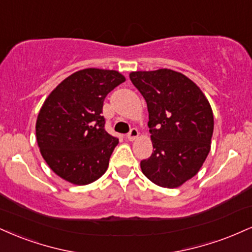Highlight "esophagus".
I'll use <instances>...</instances> for the list:
<instances>
[{
	"label": "esophagus",
	"instance_id": "obj_1",
	"mask_svg": "<svg viewBox=\"0 0 252 252\" xmlns=\"http://www.w3.org/2000/svg\"><path fill=\"white\" fill-rule=\"evenodd\" d=\"M137 136H138V130L135 129V128H132L128 132V135H126V138H128L129 141H134V139L137 137Z\"/></svg>",
	"mask_w": 252,
	"mask_h": 252
}]
</instances>
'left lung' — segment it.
Masks as SVG:
<instances>
[{
  "mask_svg": "<svg viewBox=\"0 0 252 252\" xmlns=\"http://www.w3.org/2000/svg\"><path fill=\"white\" fill-rule=\"evenodd\" d=\"M132 84L147 102L154 153L141 160L153 183L177 188L198 172L210 151L214 115L193 82L170 69L135 71Z\"/></svg>",
  "mask_w": 252,
  "mask_h": 252,
  "instance_id": "8db88e82",
  "label": "left lung"
}]
</instances>
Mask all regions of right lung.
I'll return each instance as SVG.
<instances>
[{
	"instance_id": "right-lung-1",
	"label": "right lung",
	"mask_w": 252,
	"mask_h": 252,
	"mask_svg": "<svg viewBox=\"0 0 252 252\" xmlns=\"http://www.w3.org/2000/svg\"><path fill=\"white\" fill-rule=\"evenodd\" d=\"M124 81L118 71L83 69L61 82L45 99L36 138L42 157L63 180L86 186L107 171L118 138L105 131L103 102Z\"/></svg>"
}]
</instances>
